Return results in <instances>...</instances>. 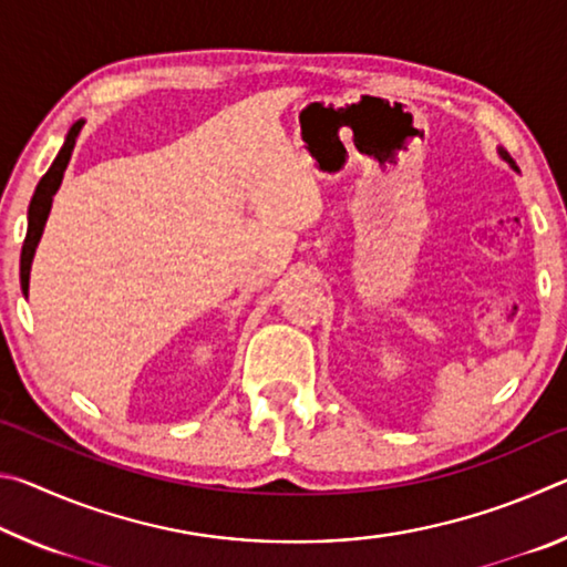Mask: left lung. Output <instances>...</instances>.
<instances>
[{
	"instance_id": "1",
	"label": "left lung",
	"mask_w": 567,
	"mask_h": 567,
	"mask_svg": "<svg viewBox=\"0 0 567 567\" xmlns=\"http://www.w3.org/2000/svg\"><path fill=\"white\" fill-rule=\"evenodd\" d=\"M501 157H503V159L507 162V165H511L513 169H517V167H515V162H513V157H511V155H507V152H505V150H501Z\"/></svg>"
}]
</instances>
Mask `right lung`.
I'll use <instances>...</instances> for the list:
<instances>
[{
  "label": "right lung",
  "mask_w": 567,
  "mask_h": 567,
  "mask_svg": "<svg viewBox=\"0 0 567 567\" xmlns=\"http://www.w3.org/2000/svg\"><path fill=\"white\" fill-rule=\"evenodd\" d=\"M82 124H84V120L72 124L70 132H66V140H64L62 150H60V155L54 157L52 167L47 169V175L40 179V185H37V189H34V197L30 203V213H27L30 225H27L22 257H19V277H22V292L24 295H27V290H30V270H32V260H34V249H37V245H40V237L44 233V223H47V217H50V209H52V197L62 185L64 169H66V165H70L76 134H80Z\"/></svg>",
  "instance_id": "right-lung-1"
}]
</instances>
